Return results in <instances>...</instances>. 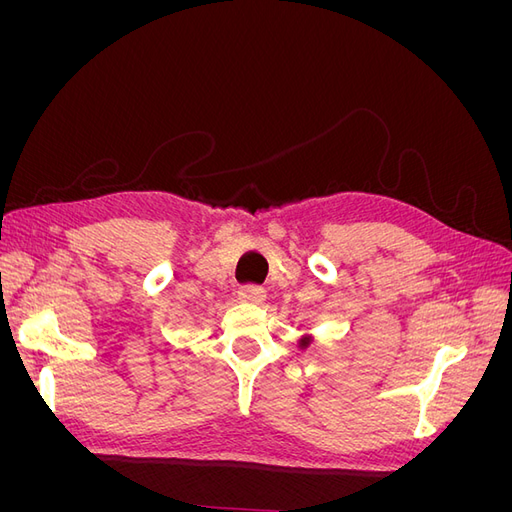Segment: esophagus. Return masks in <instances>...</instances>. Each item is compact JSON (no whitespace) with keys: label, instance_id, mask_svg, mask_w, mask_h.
Segmentation results:
<instances>
[{"label":"esophagus","instance_id":"1","mask_svg":"<svg viewBox=\"0 0 512 512\" xmlns=\"http://www.w3.org/2000/svg\"><path fill=\"white\" fill-rule=\"evenodd\" d=\"M239 299H241L243 303L260 305V303H265L267 292L262 290V288H258V286H243V288L239 290Z\"/></svg>","mask_w":512,"mask_h":512}]
</instances>
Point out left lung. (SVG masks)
I'll use <instances>...</instances> for the list:
<instances>
[{
  "instance_id": "obj_1",
  "label": "left lung",
  "mask_w": 512,
  "mask_h": 512,
  "mask_svg": "<svg viewBox=\"0 0 512 512\" xmlns=\"http://www.w3.org/2000/svg\"><path fill=\"white\" fill-rule=\"evenodd\" d=\"M312 344H314V335H312V333H303V335L299 337V342H297L299 350H305V348H309Z\"/></svg>"
}]
</instances>
